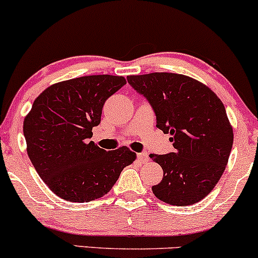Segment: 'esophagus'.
Listing matches in <instances>:
<instances>
[{
  "label": "esophagus",
  "instance_id": "obj_1",
  "mask_svg": "<svg viewBox=\"0 0 258 258\" xmlns=\"http://www.w3.org/2000/svg\"><path fill=\"white\" fill-rule=\"evenodd\" d=\"M137 158L139 161L142 162V164H146V162L149 161V155H148V153H139L137 155Z\"/></svg>",
  "mask_w": 258,
  "mask_h": 258
}]
</instances>
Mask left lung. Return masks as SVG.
<instances>
[{
    "mask_svg": "<svg viewBox=\"0 0 258 258\" xmlns=\"http://www.w3.org/2000/svg\"><path fill=\"white\" fill-rule=\"evenodd\" d=\"M127 82L152 105L156 127L170 133L174 150L150 154L164 170L152 190L170 205L203 200L226 170L233 147V128L221 99L197 80L172 73L131 75Z\"/></svg>",
    "mask_w": 258,
    "mask_h": 258,
    "instance_id": "left-lung-1",
    "label": "left lung"
}]
</instances>
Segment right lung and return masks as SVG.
I'll return each mask as SVG.
<instances>
[{
  "mask_svg": "<svg viewBox=\"0 0 258 258\" xmlns=\"http://www.w3.org/2000/svg\"><path fill=\"white\" fill-rule=\"evenodd\" d=\"M123 85L122 76H82L49 86L35 99L23 126L26 150L38 176L61 199H99L135 161L127 147L106 152L90 141L105 100Z\"/></svg>",
  "mask_w": 258,
  "mask_h": 258,
  "instance_id": "right-lung-1",
  "label": "right lung"
}]
</instances>
